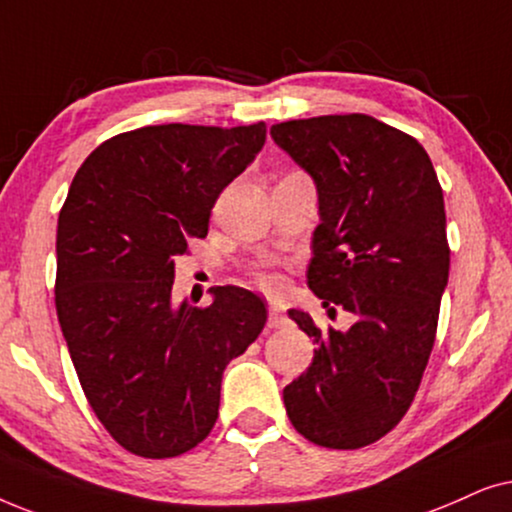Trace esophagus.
<instances>
[{"mask_svg": "<svg viewBox=\"0 0 512 512\" xmlns=\"http://www.w3.org/2000/svg\"><path fill=\"white\" fill-rule=\"evenodd\" d=\"M285 323H288V316H285V311L281 309V306L271 304L269 306V327H283Z\"/></svg>", "mask_w": 512, "mask_h": 512, "instance_id": "obj_1", "label": "esophagus"}]
</instances>
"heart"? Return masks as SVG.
<instances>
[{
  "mask_svg": "<svg viewBox=\"0 0 512 512\" xmlns=\"http://www.w3.org/2000/svg\"><path fill=\"white\" fill-rule=\"evenodd\" d=\"M257 283H260L264 290H278L283 281H281V276L274 274V271H260V274H257Z\"/></svg>",
  "mask_w": 512,
  "mask_h": 512,
  "instance_id": "1",
  "label": "heart"
}]
</instances>
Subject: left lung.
Segmentation results:
<instances>
[{
	"label": "left lung",
	"mask_w": 512,
	"mask_h": 512,
	"mask_svg": "<svg viewBox=\"0 0 512 512\" xmlns=\"http://www.w3.org/2000/svg\"><path fill=\"white\" fill-rule=\"evenodd\" d=\"M271 138L313 177L320 224L309 288L349 330L288 316L313 337V363L283 388L297 433L358 449L398 426L424 377L449 278L442 187L412 135L367 114L283 121Z\"/></svg>",
	"instance_id": "left-lung-1"
}]
</instances>
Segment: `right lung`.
<instances>
[{
  "label": "right lung",
  "mask_w": 512,
  "mask_h": 512,
  "mask_svg": "<svg viewBox=\"0 0 512 512\" xmlns=\"http://www.w3.org/2000/svg\"><path fill=\"white\" fill-rule=\"evenodd\" d=\"M267 126L163 124L88 154L58 217L56 311L88 405L145 459L208 438L224 367L260 337L267 306L236 285L206 309L170 290L175 255L208 234L222 189L264 147Z\"/></svg>",
  "instance_id": "right-lung-1"
}]
</instances>
